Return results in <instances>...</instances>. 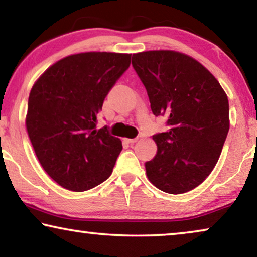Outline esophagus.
Wrapping results in <instances>:
<instances>
[{"label": "esophagus", "mask_w": 257, "mask_h": 257, "mask_svg": "<svg viewBox=\"0 0 257 257\" xmlns=\"http://www.w3.org/2000/svg\"><path fill=\"white\" fill-rule=\"evenodd\" d=\"M137 138H133V139H131V138H125V142L126 143H128V144H133V143H136L137 142Z\"/></svg>", "instance_id": "esophagus-1"}]
</instances>
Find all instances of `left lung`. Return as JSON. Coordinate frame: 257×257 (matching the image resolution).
Wrapping results in <instances>:
<instances>
[{
    "instance_id": "8db88e82",
    "label": "left lung",
    "mask_w": 257,
    "mask_h": 257,
    "mask_svg": "<svg viewBox=\"0 0 257 257\" xmlns=\"http://www.w3.org/2000/svg\"><path fill=\"white\" fill-rule=\"evenodd\" d=\"M132 65L153 114L167 117V131L153 136L158 150L145 163L147 178L170 194L192 191L215 167L226 142L227 94L205 66L181 52H139Z\"/></svg>"
}]
</instances>
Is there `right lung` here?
Returning <instances> with one entry per match:
<instances>
[{
	"instance_id": "obj_1",
	"label": "right lung",
	"mask_w": 257,
	"mask_h": 257,
	"mask_svg": "<svg viewBox=\"0 0 257 257\" xmlns=\"http://www.w3.org/2000/svg\"><path fill=\"white\" fill-rule=\"evenodd\" d=\"M131 55L83 52L51 65L34 84L27 131L49 177L69 191L96 187L112 173L121 140L96 130L105 97L128 69Z\"/></svg>"
}]
</instances>
